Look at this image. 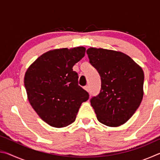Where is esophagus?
I'll return each instance as SVG.
<instances>
[{
    "label": "esophagus",
    "mask_w": 160,
    "mask_h": 160,
    "mask_svg": "<svg viewBox=\"0 0 160 160\" xmlns=\"http://www.w3.org/2000/svg\"><path fill=\"white\" fill-rule=\"evenodd\" d=\"M84 90H86L87 92H89V87L88 85H86L84 87Z\"/></svg>",
    "instance_id": "esophagus-1"
}]
</instances>
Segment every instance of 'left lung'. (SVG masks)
<instances>
[{
    "label": "left lung",
    "mask_w": 160,
    "mask_h": 160,
    "mask_svg": "<svg viewBox=\"0 0 160 160\" xmlns=\"http://www.w3.org/2000/svg\"><path fill=\"white\" fill-rule=\"evenodd\" d=\"M87 54L102 80L100 93L90 100L97 119L109 127L123 125L142 102V68L121 51L90 47Z\"/></svg>",
    "instance_id": "left-lung-1"
}]
</instances>
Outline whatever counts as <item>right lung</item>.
<instances>
[{"label": "right lung", "instance_id": "obj_1", "mask_svg": "<svg viewBox=\"0 0 160 160\" xmlns=\"http://www.w3.org/2000/svg\"><path fill=\"white\" fill-rule=\"evenodd\" d=\"M85 50L78 47L48 51L27 70L24 82L29 102L51 126L63 128L74 122L82 103L89 99L72 70L85 56Z\"/></svg>", "mask_w": 160, "mask_h": 160}]
</instances>
